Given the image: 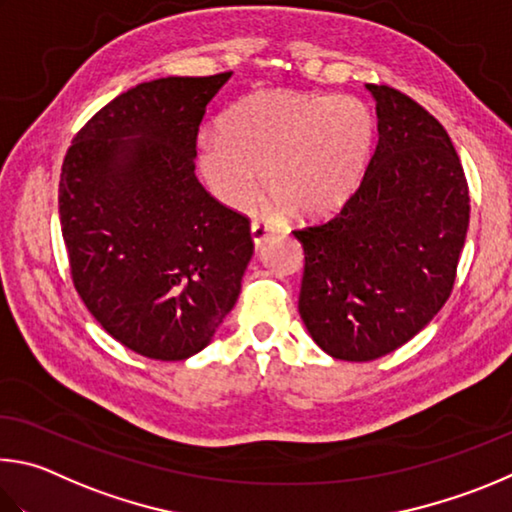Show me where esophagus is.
<instances>
[{
	"instance_id": "esophagus-1",
	"label": "esophagus",
	"mask_w": 512,
	"mask_h": 512,
	"mask_svg": "<svg viewBox=\"0 0 512 512\" xmlns=\"http://www.w3.org/2000/svg\"><path fill=\"white\" fill-rule=\"evenodd\" d=\"M270 233H272V227H270V224L258 222V220L251 222V240H254L256 249L261 247L267 238H270Z\"/></svg>"
}]
</instances>
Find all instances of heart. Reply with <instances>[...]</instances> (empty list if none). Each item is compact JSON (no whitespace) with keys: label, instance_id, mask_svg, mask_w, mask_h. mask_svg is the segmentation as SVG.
I'll use <instances>...</instances> for the list:
<instances>
[{"label":"heart","instance_id":"obj_1","mask_svg":"<svg viewBox=\"0 0 512 512\" xmlns=\"http://www.w3.org/2000/svg\"><path fill=\"white\" fill-rule=\"evenodd\" d=\"M220 134H204L200 170L220 202L245 206L258 186L274 211L317 220L351 200L369 164L375 116L351 94L261 89L222 116Z\"/></svg>","mask_w":512,"mask_h":512}]
</instances>
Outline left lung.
I'll list each match as a JSON object with an SVG mask.
<instances>
[{
	"label": "left lung",
	"mask_w": 512,
	"mask_h": 512,
	"mask_svg": "<svg viewBox=\"0 0 512 512\" xmlns=\"http://www.w3.org/2000/svg\"><path fill=\"white\" fill-rule=\"evenodd\" d=\"M378 146L333 220L294 231L306 251L299 315L321 351L371 362L416 337L443 308L470 222L459 155L409 96L366 85Z\"/></svg>",
	"instance_id": "1"
}]
</instances>
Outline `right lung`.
<instances>
[{
	"label": "right lung",
	"mask_w": 512,
	"mask_h": 512,
	"mask_svg": "<svg viewBox=\"0 0 512 512\" xmlns=\"http://www.w3.org/2000/svg\"><path fill=\"white\" fill-rule=\"evenodd\" d=\"M229 74L128 89L67 150L58 211L71 279L116 342L159 362L211 344L254 254L249 220L204 191L195 139Z\"/></svg>",
	"instance_id": "add662e5"
}]
</instances>
